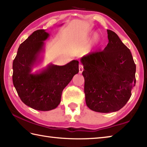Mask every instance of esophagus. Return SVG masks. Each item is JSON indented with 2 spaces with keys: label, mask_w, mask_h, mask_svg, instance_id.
I'll return each mask as SVG.
<instances>
[{
  "label": "esophagus",
  "mask_w": 147,
  "mask_h": 147,
  "mask_svg": "<svg viewBox=\"0 0 147 147\" xmlns=\"http://www.w3.org/2000/svg\"><path fill=\"white\" fill-rule=\"evenodd\" d=\"M83 71V65L80 64V65H79V73H82Z\"/></svg>",
  "instance_id": "34e87169"
}]
</instances>
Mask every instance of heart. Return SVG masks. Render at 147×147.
<instances>
[{
    "instance_id": "heart-1",
    "label": "heart",
    "mask_w": 147,
    "mask_h": 147,
    "mask_svg": "<svg viewBox=\"0 0 147 147\" xmlns=\"http://www.w3.org/2000/svg\"><path fill=\"white\" fill-rule=\"evenodd\" d=\"M95 37H96V38H97V37H98V35H95Z\"/></svg>"
}]
</instances>
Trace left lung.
<instances>
[{
	"label": "left lung",
	"mask_w": 147,
	"mask_h": 147,
	"mask_svg": "<svg viewBox=\"0 0 147 147\" xmlns=\"http://www.w3.org/2000/svg\"><path fill=\"white\" fill-rule=\"evenodd\" d=\"M107 34L109 43L104 51L91 52L80 59L86 105L102 113L123 108L136 84V65L129 49L115 32L107 30Z\"/></svg>",
	"instance_id": "left-lung-1"
}]
</instances>
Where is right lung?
<instances>
[{
    "label": "right lung",
    "instance_id": "right-lung-1",
    "mask_svg": "<svg viewBox=\"0 0 147 147\" xmlns=\"http://www.w3.org/2000/svg\"><path fill=\"white\" fill-rule=\"evenodd\" d=\"M49 36L45 30L34 32L19 47L12 63V82L21 101L42 111L57 107L64 88L79 72V62L73 60L64 65L49 64L42 71L32 73L41 61L40 54Z\"/></svg>",
    "mask_w": 147,
    "mask_h": 147
}]
</instances>
